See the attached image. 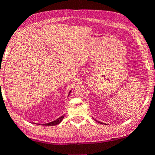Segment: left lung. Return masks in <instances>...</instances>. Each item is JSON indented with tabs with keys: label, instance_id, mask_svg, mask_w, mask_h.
<instances>
[{
	"label": "left lung",
	"instance_id": "1",
	"mask_svg": "<svg viewBox=\"0 0 155 155\" xmlns=\"http://www.w3.org/2000/svg\"><path fill=\"white\" fill-rule=\"evenodd\" d=\"M96 121H97V120H96ZM97 122L99 123H102V124H104V123H101V122H99V121H97Z\"/></svg>",
	"mask_w": 155,
	"mask_h": 155
}]
</instances>
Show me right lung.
Returning <instances> with one entry per match:
<instances>
[{
	"mask_svg": "<svg viewBox=\"0 0 155 155\" xmlns=\"http://www.w3.org/2000/svg\"><path fill=\"white\" fill-rule=\"evenodd\" d=\"M71 93V91H70V92L69 93V94ZM64 115H62V116H61L60 117H59L58 119H57L56 120H54L52 122H50L49 123H45V124H42L43 125H47V126H52V125H58L59 123H61V121L62 120V119L64 118Z\"/></svg>",
	"mask_w": 155,
	"mask_h": 155,
	"instance_id": "1",
	"label": "right lung"
}]
</instances>
